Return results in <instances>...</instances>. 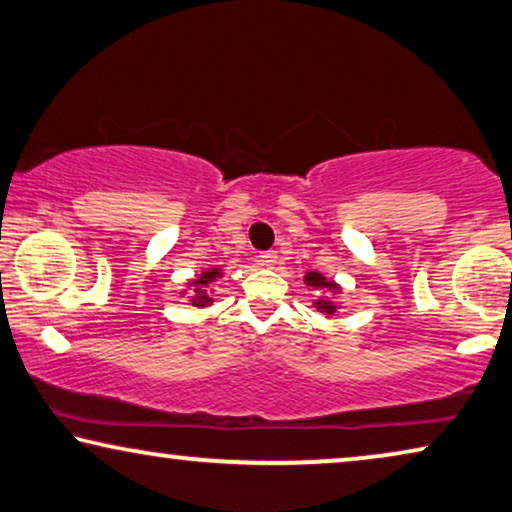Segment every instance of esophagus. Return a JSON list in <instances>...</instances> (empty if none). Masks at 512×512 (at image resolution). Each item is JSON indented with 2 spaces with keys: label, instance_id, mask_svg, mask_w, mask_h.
<instances>
[{
  "label": "esophagus",
  "instance_id": "34e87169",
  "mask_svg": "<svg viewBox=\"0 0 512 512\" xmlns=\"http://www.w3.org/2000/svg\"><path fill=\"white\" fill-rule=\"evenodd\" d=\"M274 263H277V251H263V254L258 256V265H261V268H272Z\"/></svg>",
  "mask_w": 512,
  "mask_h": 512
}]
</instances>
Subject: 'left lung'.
Listing matches in <instances>:
<instances>
[{"instance_id": "left-lung-1", "label": "left lung", "mask_w": 512, "mask_h": 512, "mask_svg": "<svg viewBox=\"0 0 512 512\" xmlns=\"http://www.w3.org/2000/svg\"><path fill=\"white\" fill-rule=\"evenodd\" d=\"M305 284L309 288H314V291L321 293L314 300V307L321 311V314H325V318H332L339 309H342V302L337 300L339 293H342V286H339L337 281L323 277V274L316 272V270H309L305 274Z\"/></svg>"}]
</instances>
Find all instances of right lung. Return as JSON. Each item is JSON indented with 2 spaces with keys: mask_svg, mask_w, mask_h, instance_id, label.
<instances>
[{
  "mask_svg": "<svg viewBox=\"0 0 512 512\" xmlns=\"http://www.w3.org/2000/svg\"><path fill=\"white\" fill-rule=\"evenodd\" d=\"M219 277H224V272H221L219 265H214V268H207L201 274H196L194 279L187 281V286L182 288L180 298H187V302H191L196 309H203V307H210L212 305V288L210 284L212 281H217Z\"/></svg>",
  "mask_w": 512,
  "mask_h": 512,
  "instance_id": "obj_1",
  "label": "right lung"
}]
</instances>
